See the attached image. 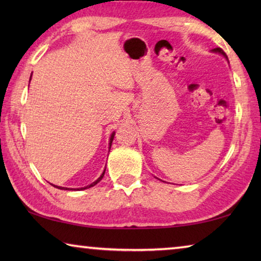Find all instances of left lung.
Here are the masks:
<instances>
[{
	"instance_id": "left-lung-1",
	"label": "left lung",
	"mask_w": 261,
	"mask_h": 261,
	"mask_svg": "<svg viewBox=\"0 0 261 261\" xmlns=\"http://www.w3.org/2000/svg\"><path fill=\"white\" fill-rule=\"evenodd\" d=\"M214 51L215 53H220V54H222L223 56H226L227 57V55H226V53H224L222 49H221V48L219 47V48H215V49H214Z\"/></svg>"
}]
</instances>
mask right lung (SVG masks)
I'll return each mask as SVG.
<instances>
[{
	"label": "right lung",
	"mask_w": 261,
	"mask_h": 261,
	"mask_svg": "<svg viewBox=\"0 0 261 261\" xmlns=\"http://www.w3.org/2000/svg\"><path fill=\"white\" fill-rule=\"evenodd\" d=\"M30 81H31V78H30ZM114 136H115V134H113L112 135V137H110V143H109V145L110 146H112V143H113V139H114ZM110 148V147H109ZM105 171H106V169L103 170V173H102V175L100 176V177L95 180V182H93L92 184H90V185H87V187H85V188H81V189H78V190H85V189H88V188H92V187H94L95 184H98L101 179H102V177H103V175H105ZM55 187V185H54ZM55 188H57V189H61V190H71V189H68V188H61V187H55Z\"/></svg>",
	"instance_id": "right-lung-1"
}]
</instances>
